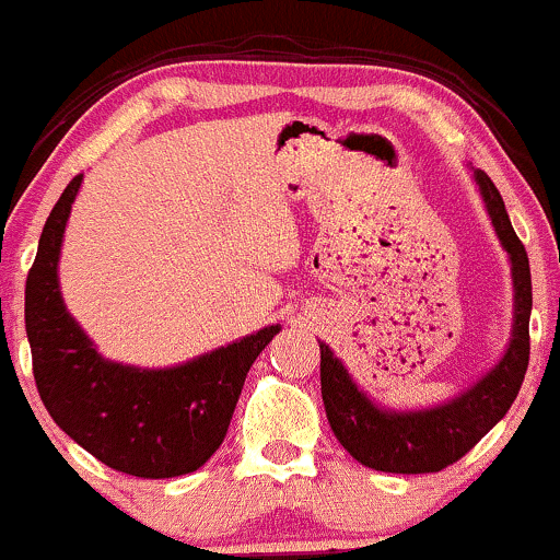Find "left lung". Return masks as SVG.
<instances>
[{"instance_id":"8db88e82","label":"left lung","mask_w":560,"mask_h":560,"mask_svg":"<svg viewBox=\"0 0 560 560\" xmlns=\"http://www.w3.org/2000/svg\"><path fill=\"white\" fill-rule=\"evenodd\" d=\"M478 194L508 252L513 279V327L505 353L468 388L422 409H393L377 404L350 377L327 342L322 346V398L331 433L350 457L383 472H439L468 454L518 396L529 366L532 273L524 244L510 225L505 201L487 172L472 170Z\"/></svg>"}]
</instances>
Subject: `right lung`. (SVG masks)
<instances>
[{
	"instance_id": "obj_1",
	"label": "right lung",
	"mask_w": 560,
	"mask_h": 560,
	"mask_svg": "<svg viewBox=\"0 0 560 560\" xmlns=\"http://www.w3.org/2000/svg\"><path fill=\"white\" fill-rule=\"evenodd\" d=\"M77 175L42 231L26 279V335L42 401L60 430L108 468L138 478L199 470L229 433L249 366L281 324L175 366H132L97 353L60 294L58 262Z\"/></svg>"
}]
</instances>
